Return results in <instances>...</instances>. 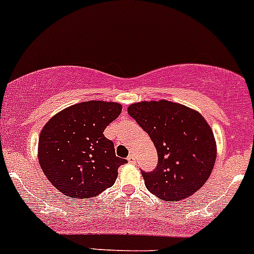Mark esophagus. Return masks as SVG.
Here are the masks:
<instances>
[{
    "mask_svg": "<svg viewBox=\"0 0 254 254\" xmlns=\"http://www.w3.org/2000/svg\"><path fill=\"white\" fill-rule=\"evenodd\" d=\"M127 161H129L130 164H133L136 161V158H135V154L131 153V154H129V157H127Z\"/></svg>",
    "mask_w": 254,
    "mask_h": 254,
    "instance_id": "34e87169",
    "label": "esophagus"
}]
</instances>
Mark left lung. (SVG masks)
<instances>
[{
	"label": "left lung",
	"instance_id": "8db88e82",
	"mask_svg": "<svg viewBox=\"0 0 254 254\" xmlns=\"http://www.w3.org/2000/svg\"><path fill=\"white\" fill-rule=\"evenodd\" d=\"M127 113L149 135L158 152L154 171H141L144 185L164 201H181L205 185L217 157L213 131L185 105L159 100L130 105Z\"/></svg>",
	"mask_w": 254,
	"mask_h": 254
}]
</instances>
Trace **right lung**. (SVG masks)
Returning a JSON list of instances; mask_svg holds the SVG:
<instances>
[{"mask_svg": "<svg viewBox=\"0 0 254 254\" xmlns=\"http://www.w3.org/2000/svg\"><path fill=\"white\" fill-rule=\"evenodd\" d=\"M121 112L118 102L93 100L69 106L46 123L38 138V161L64 195L88 200L114 185L127 160L117 157L104 131Z\"/></svg>", "mask_w": 254, "mask_h": 254, "instance_id": "obj_1", "label": "right lung"}]
</instances>
